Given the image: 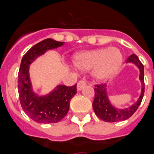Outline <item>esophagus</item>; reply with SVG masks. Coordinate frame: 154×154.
Returning a JSON list of instances; mask_svg holds the SVG:
<instances>
[{
	"label": "esophagus",
	"mask_w": 154,
	"mask_h": 154,
	"mask_svg": "<svg viewBox=\"0 0 154 154\" xmlns=\"http://www.w3.org/2000/svg\"><path fill=\"white\" fill-rule=\"evenodd\" d=\"M85 86H86V83H85L84 80L79 81L78 84H77V90H78V91H80V90H82V88Z\"/></svg>",
	"instance_id": "34e87169"
}]
</instances>
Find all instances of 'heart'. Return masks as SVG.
<instances>
[{"instance_id":"b5f03b06","label":"heart","mask_w":154,"mask_h":154,"mask_svg":"<svg viewBox=\"0 0 154 154\" xmlns=\"http://www.w3.org/2000/svg\"><path fill=\"white\" fill-rule=\"evenodd\" d=\"M122 62V53L114 47L84 51L76 54L73 59V64L77 70H92V78L97 81H104L111 77L119 70Z\"/></svg>"}]
</instances>
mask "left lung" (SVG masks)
Instances as JSON below:
<instances>
[{
    "label": "left lung",
    "instance_id": "left-lung-1",
    "mask_svg": "<svg viewBox=\"0 0 154 154\" xmlns=\"http://www.w3.org/2000/svg\"><path fill=\"white\" fill-rule=\"evenodd\" d=\"M127 63H131L138 68L140 71L139 79L141 83L140 94L135 103L128 106V108H118L111 103L109 98L107 84H101L96 85L94 88L95 98L92 103V108L96 115L105 122H114L123 121L129 119L136 111L139 106L141 103L144 97V66L140 62L138 57L132 54L127 60Z\"/></svg>",
    "mask_w": 154,
    "mask_h": 154
}]
</instances>
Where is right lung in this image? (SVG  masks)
<instances>
[{"label": "right lung", "mask_w": 154, "mask_h": 154, "mask_svg": "<svg viewBox=\"0 0 154 154\" xmlns=\"http://www.w3.org/2000/svg\"><path fill=\"white\" fill-rule=\"evenodd\" d=\"M65 42L51 38L40 41L30 48L22 58L18 76V89L20 104L23 111L39 123H54L61 121L69 111L70 101L76 94V84L71 87L57 85L45 94H38L33 89L30 65L48 50L64 45Z\"/></svg>", "instance_id": "obj_1"}]
</instances>
